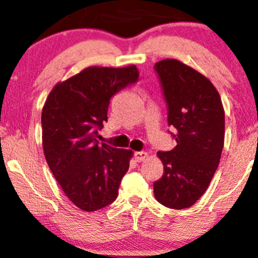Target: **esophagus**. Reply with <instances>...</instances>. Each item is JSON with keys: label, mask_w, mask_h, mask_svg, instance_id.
Listing matches in <instances>:
<instances>
[{"label": "esophagus", "mask_w": 258, "mask_h": 258, "mask_svg": "<svg viewBox=\"0 0 258 258\" xmlns=\"http://www.w3.org/2000/svg\"><path fill=\"white\" fill-rule=\"evenodd\" d=\"M147 157H148V153L145 152V151L135 152V160H136V162H142V161H145Z\"/></svg>", "instance_id": "1"}]
</instances>
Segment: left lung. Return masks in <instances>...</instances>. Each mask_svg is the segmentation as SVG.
<instances>
[{
    "label": "left lung",
    "mask_w": 258,
    "mask_h": 258,
    "mask_svg": "<svg viewBox=\"0 0 258 258\" xmlns=\"http://www.w3.org/2000/svg\"><path fill=\"white\" fill-rule=\"evenodd\" d=\"M155 71L177 145L157 152L163 175L153 183V192L163 206L187 209L205 194L218 167L225 142V111L215 86L192 67L167 58L157 62Z\"/></svg>",
    "instance_id": "obj_1"
}]
</instances>
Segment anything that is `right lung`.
I'll use <instances>...</instances> for the list:
<instances>
[{
	"label": "right lung",
	"instance_id": "1",
	"mask_svg": "<svg viewBox=\"0 0 258 258\" xmlns=\"http://www.w3.org/2000/svg\"><path fill=\"white\" fill-rule=\"evenodd\" d=\"M135 64L87 67L58 82L42 110V146L46 161L66 196L79 209L92 212L111 205L128 171L132 151L98 142L107 122L110 100L136 83Z\"/></svg>",
	"mask_w": 258,
	"mask_h": 258
}]
</instances>
